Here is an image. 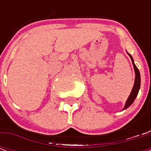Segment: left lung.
Masks as SVG:
<instances>
[{"instance_id":"8db88e82","label":"left lung","mask_w":151,"mask_h":151,"mask_svg":"<svg viewBox=\"0 0 151 151\" xmlns=\"http://www.w3.org/2000/svg\"><path fill=\"white\" fill-rule=\"evenodd\" d=\"M128 53V52H127ZM129 54V53H128ZM129 55L130 56L132 59V64H133V67H134V70H135V74H136V77H135V82H134V85L133 88H132V92L129 95V98L126 100V103H125V105H124V108H123V110L127 109V108H129L130 106L133 103L134 100L136 99V96H137V95H138L139 90L140 88V73H139V71L138 68L136 67V66L134 63V60L132 59V57L130 54H129Z\"/></svg>"}]
</instances>
